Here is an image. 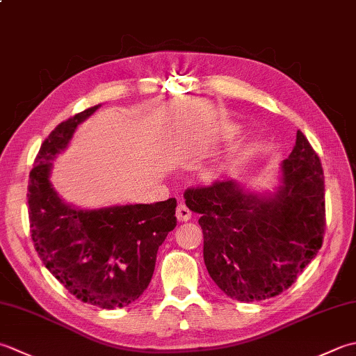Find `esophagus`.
Here are the masks:
<instances>
[{
    "mask_svg": "<svg viewBox=\"0 0 356 356\" xmlns=\"http://www.w3.org/2000/svg\"><path fill=\"white\" fill-rule=\"evenodd\" d=\"M176 216H177V220H179V222L190 220V219H191L190 208H188L185 204H179V205H177V210H176Z\"/></svg>",
    "mask_w": 356,
    "mask_h": 356,
    "instance_id": "1",
    "label": "esophagus"
}]
</instances>
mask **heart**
<instances>
[{
	"label": "heart",
	"mask_w": 356,
	"mask_h": 356,
	"mask_svg": "<svg viewBox=\"0 0 356 356\" xmlns=\"http://www.w3.org/2000/svg\"><path fill=\"white\" fill-rule=\"evenodd\" d=\"M234 132V128H228L227 131H225V134H228V136H232ZM225 170V165H222V163H214V165H210L207 168V172L210 174V176H218V174H220L222 171Z\"/></svg>",
	"instance_id": "obj_1"
}]
</instances>
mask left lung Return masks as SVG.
Instances as JSON below:
<instances>
[{
  "mask_svg": "<svg viewBox=\"0 0 356 356\" xmlns=\"http://www.w3.org/2000/svg\"><path fill=\"white\" fill-rule=\"evenodd\" d=\"M185 204L200 214L211 280L241 302L282 293L323 245L324 172L301 131L273 190L250 191L225 180L186 190Z\"/></svg>",
  "mask_w": 356,
  "mask_h": 356,
  "instance_id": "obj_1",
  "label": "left lung"
}]
</instances>
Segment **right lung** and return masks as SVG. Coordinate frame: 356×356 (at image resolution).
Masks as SVG:
<instances>
[{
	"instance_id": "right-lung-1",
	"label": "right lung",
	"mask_w": 356,
	"mask_h": 356,
	"mask_svg": "<svg viewBox=\"0 0 356 356\" xmlns=\"http://www.w3.org/2000/svg\"><path fill=\"white\" fill-rule=\"evenodd\" d=\"M100 106L49 134L29 174L27 204L32 241L44 267L80 301L113 310L127 307L148 289L159 247L177 225V202L80 208L60 196L51 179L55 159Z\"/></svg>"
}]
</instances>
